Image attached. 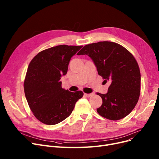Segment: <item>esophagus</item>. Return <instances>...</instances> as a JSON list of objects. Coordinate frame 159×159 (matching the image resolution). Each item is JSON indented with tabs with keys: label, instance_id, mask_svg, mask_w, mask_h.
Returning <instances> with one entry per match:
<instances>
[{
	"label": "esophagus",
	"instance_id": "obj_1",
	"mask_svg": "<svg viewBox=\"0 0 159 159\" xmlns=\"http://www.w3.org/2000/svg\"><path fill=\"white\" fill-rule=\"evenodd\" d=\"M93 95V93H84V97H91V95Z\"/></svg>",
	"mask_w": 159,
	"mask_h": 159
}]
</instances>
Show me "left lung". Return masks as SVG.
Wrapping results in <instances>:
<instances>
[{
	"label": "left lung",
	"mask_w": 159,
	"mask_h": 159,
	"mask_svg": "<svg viewBox=\"0 0 159 159\" xmlns=\"http://www.w3.org/2000/svg\"><path fill=\"white\" fill-rule=\"evenodd\" d=\"M87 55L94 62L104 82L111 84L98 113L111 120L124 118L134 109L140 92V72L133 55L122 46L109 41L84 46L77 53Z\"/></svg>",
	"instance_id": "8db88e82"
}]
</instances>
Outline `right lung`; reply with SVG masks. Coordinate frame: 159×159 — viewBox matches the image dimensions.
<instances>
[{
  "label": "right lung",
  "instance_id": "obj_1",
  "mask_svg": "<svg viewBox=\"0 0 159 159\" xmlns=\"http://www.w3.org/2000/svg\"><path fill=\"white\" fill-rule=\"evenodd\" d=\"M82 46L59 45L39 52L30 62L24 82V93L33 114L47 125L59 123L71 115L84 95L63 89L60 81L71 58Z\"/></svg>",
  "mask_w": 159,
  "mask_h": 159
}]
</instances>
